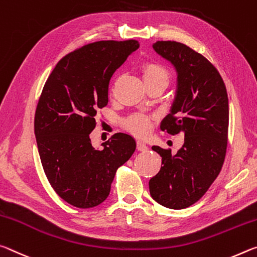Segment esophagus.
Returning a JSON list of instances; mask_svg holds the SVG:
<instances>
[{"label":"esophagus","mask_w":257,"mask_h":257,"mask_svg":"<svg viewBox=\"0 0 257 257\" xmlns=\"http://www.w3.org/2000/svg\"><path fill=\"white\" fill-rule=\"evenodd\" d=\"M137 148L139 151H142V153H145V151H148V146H147L145 142L142 141H138L137 142Z\"/></svg>","instance_id":"obj_1"}]
</instances>
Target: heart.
<instances>
[{"label": "heart", "instance_id": "1", "mask_svg": "<svg viewBox=\"0 0 257 257\" xmlns=\"http://www.w3.org/2000/svg\"><path fill=\"white\" fill-rule=\"evenodd\" d=\"M141 75L147 86L157 83H168V79H170L168 71L156 62H148L144 65L141 69ZM125 127L137 136L144 137L148 134L150 130V119L144 115L132 116L125 121Z\"/></svg>", "mask_w": 257, "mask_h": 257}]
</instances>
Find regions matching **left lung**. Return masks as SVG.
<instances>
[{"instance_id":"obj_1","label":"left lung","mask_w":257,"mask_h":257,"mask_svg":"<svg viewBox=\"0 0 257 257\" xmlns=\"http://www.w3.org/2000/svg\"><path fill=\"white\" fill-rule=\"evenodd\" d=\"M153 48L176 71V90L161 128L183 133L175 155L154 146L161 171L149 181L150 195L164 207L187 208L198 201L223 165L229 128V100L223 79L207 59L179 42L158 41Z\"/></svg>"}]
</instances>
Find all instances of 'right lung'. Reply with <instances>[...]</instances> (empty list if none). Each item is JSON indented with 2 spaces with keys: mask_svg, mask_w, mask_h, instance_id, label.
Masks as SVG:
<instances>
[{
  "mask_svg": "<svg viewBox=\"0 0 257 257\" xmlns=\"http://www.w3.org/2000/svg\"><path fill=\"white\" fill-rule=\"evenodd\" d=\"M137 49L136 40L84 45L58 62L42 91L34 120L41 163L54 191L75 207L106 200L117 168L137 148L125 133L113 134L101 150L90 139L112 74Z\"/></svg>",
  "mask_w": 257,
  "mask_h": 257,
  "instance_id": "right-lung-1",
  "label": "right lung"
}]
</instances>
